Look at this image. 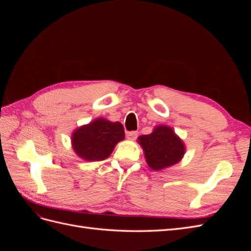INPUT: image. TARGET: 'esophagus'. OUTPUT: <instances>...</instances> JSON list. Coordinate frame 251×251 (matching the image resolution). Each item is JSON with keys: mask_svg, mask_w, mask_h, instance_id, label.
Listing matches in <instances>:
<instances>
[{"mask_svg": "<svg viewBox=\"0 0 251 251\" xmlns=\"http://www.w3.org/2000/svg\"><path fill=\"white\" fill-rule=\"evenodd\" d=\"M126 137H127V139H130V140H135L136 138L138 137V132H137V131L128 132V133L126 134Z\"/></svg>", "mask_w": 251, "mask_h": 251, "instance_id": "obj_1", "label": "esophagus"}]
</instances>
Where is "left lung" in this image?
Here are the masks:
<instances>
[{"label":"left lung","mask_w":251,"mask_h":251,"mask_svg":"<svg viewBox=\"0 0 251 251\" xmlns=\"http://www.w3.org/2000/svg\"><path fill=\"white\" fill-rule=\"evenodd\" d=\"M147 163L154 171H160L178 163L185 153V146L168 126H158L149 135L138 137Z\"/></svg>","instance_id":"left-lung-1"}]
</instances>
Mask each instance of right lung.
Wrapping results in <instances>:
<instances>
[{"instance_id":"1","label":"right lung","mask_w":251,"mask_h":251,"mask_svg":"<svg viewBox=\"0 0 251 251\" xmlns=\"http://www.w3.org/2000/svg\"><path fill=\"white\" fill-rule=\"evenodd\" d=\"M124 139L125 130L120 123L97 118L75 130L71 140L78 157L86 161H100L107 159L116 144Z\"/></svg>"}]
</instances>
